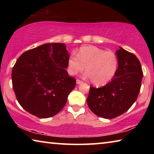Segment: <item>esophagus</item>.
<instances>
[{"instance_id":"obj_1","label":"esophagus","mask_w":154,"mask_h":154,"mask_svg":"<svg viewBox=\"0 0 154 154\" xmlns=\"http://www.w3.org/2000/svg\"><path fill=\"white\" fill-rule=\"evenodd\" d=\"M76 83H77V84H81V83H83V82H82V81L79 80V79H77L76 80Z\"/></svg>"}]
</instances>
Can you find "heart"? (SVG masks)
Returning a JSON list of instances; mask_svg holds the SVG:
<instances>
[{"label":"heart","mask_w":154,"mask_h":154,"mask_svg":"<svg viewBox=\"0 0 154 154\" xmlns=\"http://www.w3.org/2000/svg\"><path fill=\"white\" fill-rule=\"evenodd\" d=\"M118 66V59L114 52L93 45L82 47L77 56L71 55L68 60L70 74L77 75L85 67L88 77L96 85H104L110 82Z\"/></svg>","instance_id":"heart-1"}]
</instances>
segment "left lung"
Instances as JSON below:
<instances>
[{"mask_svg":"<svg viewBox=\"0 0 154 154\" xmlns=\"http://www.w3.org/2000/svg\"><path fill=\"white\" fill-rule=\"evenodd\" d=\"M116 55L118 67L113 79L103 87L90 86L87 98L90 110L105 119L116 118L131 107L139 94L143 76L134 54L120 47Z\"/></svg>","mask_w":154,"mask_h":154,"instance_id":"8db88e82","label":"left lung"}]
</instances>
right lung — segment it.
<instances>
[{"mask_svg":"<svg viewBox=\"0 0 154 154\" xmlns=\"http://www.w3.org/2000/svg\"><path fill=\"white\" fill-rule=\"evenodd\" d=\"M64 43H46L25 51L13 67L12 85L22 108L39 118L55 116L66 105L76 79L68 74Z\"/></svg>","mask_w":154,"mask_h":154,"instance_id":"1","label":"right lung"}]
</instances>
